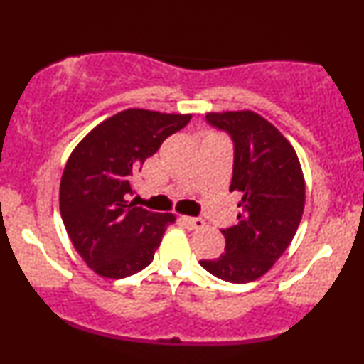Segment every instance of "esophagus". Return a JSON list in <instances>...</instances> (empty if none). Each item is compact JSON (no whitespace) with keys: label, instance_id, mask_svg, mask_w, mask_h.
<instances>
[{"label":"esophagus","instance_id":"esophagus-1","mask_svg":"<svg viewBox=\"0 0 364 364\" xmlns=\"http://www.w3.org/2000/svg\"><path fill=\"white\" fill-rule=\"evenodd\" d=\"M181 223L185 224L188 229H203V228H205V220L200 219V217L183 215L181 217Z\"/></svg>","mask_w":364,"mask_h":364}]
</instances>
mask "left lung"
Instances as JSON below:
<instances>
[{
	"label": "left lung",
	"mask_w": 364,
	"mask_h": 364,
	"mask_svg": "<svg viewBox=\"0 0 364 364\" xmlns=\"http://www.w3.org/2000/svg\"><path fill=\"white\" fill-rule=\"evenodd\" d=\"M235 141L229 190L240 191V223L223 229L225 252L200 265L223 281L245 284L269 272L291 245L304 210V178L296 150L258 112H208Z\"/></svg>",
	"instance_id": "left-lung-1"
}]
</instances>
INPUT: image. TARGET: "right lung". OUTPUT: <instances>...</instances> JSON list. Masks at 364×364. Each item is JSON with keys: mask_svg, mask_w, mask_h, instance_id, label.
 <instances>
[{"mask_svg": "<svg viewBox=\"0 0 364 364\" xmlns=\"http://www.w3.org/2000/svg\"><path fill=\"white\" fill-rule=\"evenodd\" d=\"M190 119L191 114L124 109L90 129L70 154L60 183L61 219L95 274L123 279L154 260L176 215L129 203V179Z\"/></svg>", "mask_w": 364, "mask_h": 364, "instance_id": "obj_1", "label": "right lung"}]
</instances>
